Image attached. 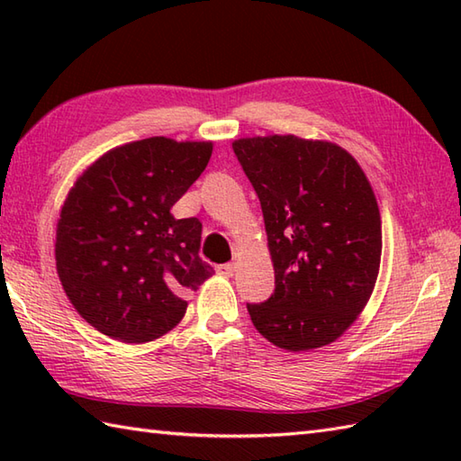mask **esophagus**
<instances>
[{
  "instance_id": "obj_1",
  "label": "esophagus",
  "mask_w": 461,
  "mask_h": 461,
  "mask_svg": "<svg viewBox=\"0 0 461 461\" xmlns=\"http://www.w3.org/2000/svg\"><path fill=\"white\" fill-rule=\"evenodd\" d=\"M215 271L220 273V276H225V277H231L233 273H236V266L233 263H221V266L215 267Z\"/></svg>"
}]
</instances>
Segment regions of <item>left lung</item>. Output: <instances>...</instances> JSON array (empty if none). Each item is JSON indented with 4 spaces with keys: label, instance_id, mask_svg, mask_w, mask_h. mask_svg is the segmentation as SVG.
<instances>
[{
    "label": "left lung",
    "instance_id": "left-lung-1",
    "mask_svg": "<svg viewBox=\"0 0 461 461\" xmlns=\"http://www.w3.org/2000/svg\"><path fill=\"white\" fill-rule=\"evenodd\" d=\"M261 202L276 291L248 305L253 327L291 352L330 345L375 289L382 221L358 162L335 142L295 134L233 140Z\"/></svg>",
    "mask_w": 461,
    "mask_h": 461
}]
</instances>
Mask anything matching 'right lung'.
I'll use <instances>...</instances> for the list:
<instances>
[{
	"instance_id": "obj_1",
	"label": "right lung",
	"mask_w": 461,
	"mask_h": 461,
	"mask_svg": "<svg viewBox=\"0 0 461 461\" xmlns=\"http://www.w3.org/2000/svg\"><path fill=\"white\" fill-rule=\"evenodd\" d=\"M212 142L166 136L104 152L59 213L57 276L77 312L121 342H149L182 321L184 295L213 269L200 259L202 223L172 205L205 170Z\"/></svg>"
}]
</instances>
